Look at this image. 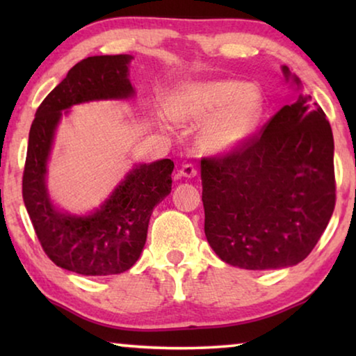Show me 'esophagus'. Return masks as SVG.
Segmentation results:
<instances>
[{
    "label": "esophagus",
    "mask_w": 356,
    "mask_h": 356,
    "mask_svg": "<svg viewBox=\"0 0 356 356\" xmlns=\"http://www.w3.org/2000/svg\"><path fill=\"white\" fill-rule=\"evenodd\" d=\"M179 174H180V176L190 179V177H195V176H196L197 170H196L195 165L185 163V165H182V168H180V170H179Z\"/></svg>",
    "instance_id": "obj_1"
}]
</instances>
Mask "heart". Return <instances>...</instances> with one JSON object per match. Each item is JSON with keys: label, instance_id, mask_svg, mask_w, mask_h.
Listing matches in <instances>:
<instances>
[{"label": "heart", "instance_id": "1", "mask_svg": "<svg viewBox=\"0 0 356 356\" xmlns=\"http://www.w3.org/2000/svg\"><path fill=\"white\" fill-rule=\"evenodd\" d=\"M265 108L257 84L231 78L184 83L168 100V114L176 122L204 124L197 146L209 155H227L243 147L261 127Z\"/></svg>", "mask_w": 356, "mask_h": 356}]
</instances>
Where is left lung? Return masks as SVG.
Masks as SVG:
<instances>
[{
	"instance_id": "left-lung-1",
	"label": "left lung",
	"mask_w": 356,
	"mask_h": 356,
	"mask_svg": "<svg viewBox=\"0 0 356 356\" xmlns=\"http://www.w3.org/2000/svg\"><path fill=\"white\" fill-rule=\"evenodd\" d=\"M282 74L301 89L287 65ZM333 155L327 116L300 92L243 147L202 159L204 232L216 256L245 270L303 261L334 210Z\"/></svg>"
}]
</instances>
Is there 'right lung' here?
Instances as JSON below:
<instances>
[{
    "mask_svg": "<svg viewBox=\"0 0 356 356\" xmlns=\"http://www.w3.org/2000/svg\"><path fill=\"white\" fill-rule=\"evenodd\" d=\"M131 59V55H105L75 64L42 102L29 130L23 171L25 207L45 254L58 267L78 275H118L134 267L146 243L154 207L171 193L170 159L134 165L108 200L88 215L58 209L48 193V159L63 114L86 102L134 97Z\"/></svg>",
    "mask_w": 356,
    "mask_h": 356,
    "instance_id": "right-lung-1",
    "label": "right lung"
}]
</instances>
